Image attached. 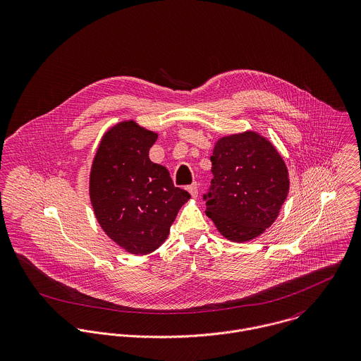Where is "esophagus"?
Segmentation results:
<instances>
[{
    "label": "esophagus",
    "instance_id": "1",
    "mask_svg": "<svg viewBox=\"0 0 361 361\" xmlns=\"http://www.w3.org/2000/svg\"><path fill=\"white\" fill-rule=\"evenodd\" d=\"M188 192H189L193 197H197V195H199V186H197V183L195 182V183H192L190 186H188Z\"/></svg>",
    "mask_w": 361,
    "mask_h": 361
}]
</instances>
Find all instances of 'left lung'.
Instances as JSON below:
<instances>
[{
    "label": "left lung",
    "instance_id": "8db88e82",
    "mask_svg": "<svg viewBox=\"0 0 361 361\" xmlns=\"http://www.w3.org/2000/svg\"><path fill=\"white\" fill-rule=\"evenodd\" d=\"M211 162L207 215L228 240L257 238L274 224L289 192L282 157L265 137L245 132L221 137Z\"/></svg>",
    "mask_w": 361,
    "mask_h": 361
}]
</instances>
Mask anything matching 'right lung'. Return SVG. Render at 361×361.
Instances as JSON below:
<instances>
[{
  "mask_svg": "<svg viewBox=\"0 0 361 361\" xmlns=\"http://www.w3.org/2000/svg\"><path fill=\"white\" fill-rule=\"evenodd\" d=\"M157 133L125 121L102 139L90 172V200L104 232L132 255H147L169 235L190 195L149 158Z\"/></svg>",
  "mask_w": 361,
  "mask_h": 361,
  "instance_id": "obj_1",
  "label": "right lung"
}]
</instances>
